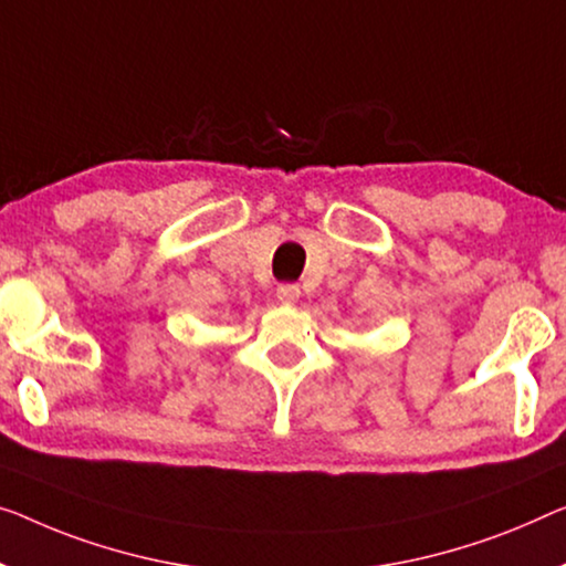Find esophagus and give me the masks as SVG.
I'll return each instance as SVG.
<instances>
[{
	"mask_svg": "<svg viewBox=\"0 0 566 566\" xmlns=\"http://www.w3.org/2000/svg\"><path fill=\"white\" fill-rule=\"evenodd\" d=\"M300 286L297 284H280L276 286V300L282 302V305H294V302L300 300Z\"/></svg>",
	"mask_w": 566,
	"mask_h": 566,
	"instance_id": "1",
	"label": "esophagus"
}]
</instances>
